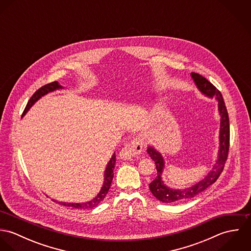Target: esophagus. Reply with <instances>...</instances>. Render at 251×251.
Segmentation results:
<instances>
[{"instance_id":"obj_1","label":"esophagus","mask_w":251,"mask_h":251,"mask_svg":"<svg viewBox=\"0 0 251 251\" xmlns=\"http://www.w3.org/2000/svg\"><path fill=\"white\" fill-rule=\"evenodd\" d=\"M144 143L139 140L135 139L128 143L126 144L123 150L120 151V158L123 160H128L132 157L139 155L143 151Z\"/></svg>"}]
</instances>
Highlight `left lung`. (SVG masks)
I'll return each mask as SVG.
<instances>
[{
    "instance_id": "8db88e82",
    "label": "left lung",
    "mask_w": 251,
    "mask_h": 251,
    "mask_svg": "<svg viewBox=\"0 0 251 251\" xmlns=\"http://www.w3.org/2000/svg\"><path fill=\"white\" fill-rule=\"evenodd\" d=\"M191 77L197 87V89L208 98H215L218 101V112L220 115V128H219V150L218 156L213 166L212 171L198 182L184 189H173L166 186L162 180V173L165 167V161L160 152H158L153 147L149 146L147 149L148 153L151 158L155 163V168L157 171V176L150 184V190L152 195L163 203H178L190 198L195 197L210 185L215 182L221 172L223 171L225 161L227 160L228 151H229V141H230V126H229V116L225 106L221 93L215 88V86L209 82L202 75L191 72Z\"/></svg>"
}]
</instances>
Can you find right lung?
<instances>
[{
	"label": "right lung",
	"instance_id": "1",
	"mask_svg": "<svg viewBox=\"0 0 251 251\" xmlns=\"http://www.w3.org/2000/svg\"><path fill=\"white\" fill-rule=\"evenodd\" d=\"M59 89H64L58 82H52V83H49L47 85H44L42 86L41 88H39L36 93L33 95V97L30 99V100L28 101L25 110L22 114V116H24L28 111L29 109L32 107L36 101L43 96L47 95L48 93H51V92H54L56 90H59ZM115 163H116V154L115 152L113 153L112 157L110 158L109 162H108L107 166H106V169L104 171V181H103V185L100 189V191L99 192V194L94 198L92 199L91 201H88V202H84V203H68V202H58L56 200L53 199V201L55 202H58L60 205L62 206H66V207H72V208H75V209H93L95 207H97L106 196V194L109 191V188L111 186V182H112V179L114 177V168H115Z\"/></svg>",
	"mask_w": 251,
	"mask_h": 251
}]
</instances>
